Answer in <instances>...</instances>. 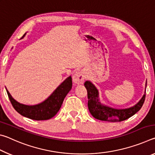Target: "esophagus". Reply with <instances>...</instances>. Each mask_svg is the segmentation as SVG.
I'll list each match as a JSON object with an SVG mask.
<instances>
[{
	"mask_svg": "<svg viewBox=\"0 0 155 155\" xmlns=\"http://www.w3.org/2000/svg\"><path fill=\"white\" fill-rule=\"evenodd\" d=\"M85 73L82 71L77 72L73 76V82L77 85H80V84H83L85 81Z\"/></svg>",
	"mask_w": 155,
	"mask_h": 155,
	"instance_id": "34e87169",
	"label": "esophagus"
}]
</instances>
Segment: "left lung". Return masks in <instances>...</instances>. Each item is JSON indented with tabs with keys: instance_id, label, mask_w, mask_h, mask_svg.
Here are the masks:
<instances>
[{
	"instance_id": "8db88e82",
	"label": "left lung",
	"mask_w": 155,
	"mask_h": 155,
	"mask_svg": "<svg viewBox=\"0 0 155 155\" xmlns=\"http://www.w3.org/2000/svg\"><path fill=\"white\" fill-rule=\"evenodd\" d=\"M87 91L88 109L90 114L96 119L108 122H121L129 118L139 111L145 101L146 89L142 98L134 106L126 109H115L105 105L100 101L98 89L90 81H85L84 84Z\"/></svg>"
}]
</instances>
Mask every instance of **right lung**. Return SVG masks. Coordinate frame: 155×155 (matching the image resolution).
Here are the masks:
<instances>
[{
    "label": "right lung",
    "mask_w": 155,
    "mask_h": 155,
    "mask_svg": "<svg viewBox=\"0 0 155 155\" xmlns=\"http://www.w3.org/2000/svg\"><path fill=\"white\" fill-rule=\"evenodd\" d=\"M26 33L22 36V39ZM72 81L71 76L68 77L56 88V90L45 101L35 105L21 104L13 98L7 90L9 98L15 111L20 115L34 120H46L54 117L61 107L63 101L72 89Z\"/></svg>",
    "instance_id": "add662e5"
}]
</instances>
